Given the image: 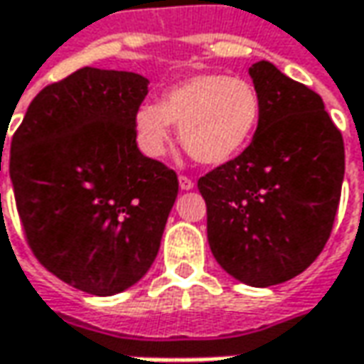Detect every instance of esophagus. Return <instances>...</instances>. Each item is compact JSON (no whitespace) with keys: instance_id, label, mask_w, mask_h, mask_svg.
<instances>
[{"instance_id":"esophagus-1","label":"esophagus","mask_w":364,"mask_h":364,"mask_svg":"<svg viewBox=\"0 0 364 364\" xmlns=\"http://www.w3.org/2000/svg\"><path fill=\"white\" fill-rule=\"evenodd\" d=\"M178 182H180V188H182V190H192V188H194V182L190 180L188 176L180 174V176H178Z\"/></svg>"}]
</instances>
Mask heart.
<instances>
[{"label": "heart", "instance_id": "obj_1", "mask_svg": "<svg viewBox=\"0 0 364 364\" xmlns=\"http://www.w3.org/2000/svg\"><path fill=\"white\" fill-rule=\"evenodd\" d=\"M261 101L251 82L227 75H198L164 92L161 103H144L135 113L139 146L158 158L170 141L172 123L194 160L220 166L251 144Z\"/></svg>", "mask_w": 364, "mask_h": 364}]
</instances>
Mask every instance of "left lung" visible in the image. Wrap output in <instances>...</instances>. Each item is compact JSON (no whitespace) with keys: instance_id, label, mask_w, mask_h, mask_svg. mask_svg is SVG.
<instances>
[{"instance_id":"8db88e82","label":"left lung","mask_w":364,"mask_h":364,"mask_svg":"<svg viewBox=\"0 0 364 364\" xmlns=\"http://www.w3.org/2000/svg\"><path fill=\"white\" fill-rule=\"evenodd\" d=\"M261 101L253 141L198 180L218 265L255 287L308 269L328 241L344 178L343 133L320 95L272 63L249 68Z\"/></svg>"}]
</instances>
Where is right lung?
<instances>
[{
    "label": "right lung",
    "instance_id": "add662e5",
    "mask_svg": "<svg viewBox=\"0 0 364 364\" xmlns=\"http://www.w3.org/2000/svg\"><path fill=\"white\" fill-rule=\"evenodd\" d=\"M147 85L135 73L78 68L36 95L11 137L26 241L50 273L92 296L146 275L178 196L174 170L135 141Z\"/></svg>",
    "mask_w": 364,
    "mask_h": 364
}]
</instances>
